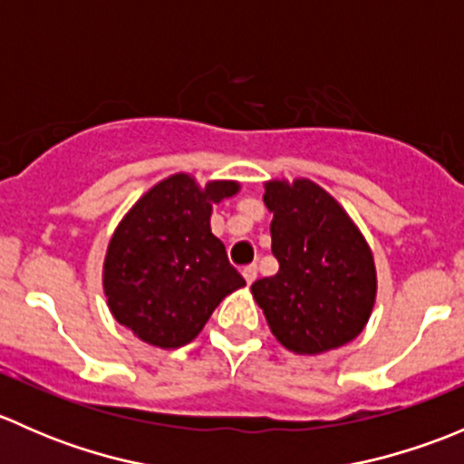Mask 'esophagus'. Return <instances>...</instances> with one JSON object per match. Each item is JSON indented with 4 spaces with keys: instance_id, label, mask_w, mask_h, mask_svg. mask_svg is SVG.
Returning <instances> with one entry per match:
<instances>
[{
    "instance_id": "obj_1",
    "label": "esophagus",
    "mask_w": 464,
    "mask_h": 464,
    "mask_svg": "<svg viewBox=\"0 0 464 464\" xmlns=\"http://www.w3.org/2000/svg\"><path fill=\"white\" fill-rule=\"evenodd\" d=\"M242 276H245L246 283L251 285L256 278H258V266H256V265H246L245 269H242Z\"/></svg>"
}]
</instances>
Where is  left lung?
Segmentation results:
<instances>
[{
  "instance_id": "8db88e82",
  "label": "left lung",
  "mask_w": 464,
  "mask_h": 464,
  "mask_svg": "<svg viewBox=\"0 0 464 464\" xmlns=\"http://www.w3.org/2000/svg\"><path fill=\"white\" fill-rule=\"evenodd\" d=\"M265 204L280 269L251 285L276 339L298 354L353 341L375 305V262L343 208L310 179L269 181Z\"/></svg>"
}]
</instances>
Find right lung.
Returning <instances> with one entry per match:
<instances>
[{"mask_svg":"<svg viewBox=\"0 0 464 464\" xmlns=\"http://www.w3.org/2000/svg\"><path fill=\"white\" fill-rule=\"evenodd\" d=\"M237 188L236 181L199 188L179 172L150 188L116 228L102 269L107 305L145 343H190L219 301L245 285L210 233L213 204Z\"/></svg>","mask_w":464,"mask_h":464,"instance_id":"1","label":"right lung"}]
</instances>
